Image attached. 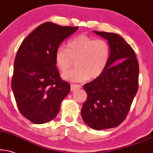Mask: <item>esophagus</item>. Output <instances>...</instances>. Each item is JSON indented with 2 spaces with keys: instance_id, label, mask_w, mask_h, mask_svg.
<instances>
[{
  "instance_id": "obj_1",
  "label": "esophagus",
  "mask_w": 153,
  "mask_h": 153,
  "mask_svg": "<svg viewBox=\"0 0 153 153\" xmlns=\"http://www.w3.org/2000/svg\"><path fill=\"white\" fill-rule=\"evenodd\" d=\"M80 88H81V86L79 85H75V84H71V91H74L75 90H78V89H80Z\"/></svg>"
}]
</instances>
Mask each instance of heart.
<instances>
[{"label":"heart","mask_w":153,"mask_h":153,"mask_svg":"<svg viewBox=\"0 0 153 153\" xmlns=\"http://www.w3.org/2000/svg\"><path fill=\"white\" fill-rule=\"evenodd\" d=\"M110 47L103 39H94L86 34H80L69 40L67 48L61 46L56 49L55 61L58 68L65 72L75 63L74 69L65 73L63 78L71 82H85L95 79L107 68Z\"/></svg>","instance_id":"obj_1"}]
</instances>
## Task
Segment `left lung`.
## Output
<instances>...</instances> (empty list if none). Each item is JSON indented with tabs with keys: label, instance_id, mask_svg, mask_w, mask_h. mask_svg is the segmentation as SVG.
Masks as SVG:
<instances>
[{
	"label": "left lung",
	"instance_id": "8db88e82",
	"mask_svg": "<svg viewBox=\"0 0 153 153\" xmlns=\"http://www.w3.org/2000/svg\"><path fill=\"white\" fill-rule=\"evenodd\" d=\"M94 32L109 42L110 56L103 73L83 87L88 97L81 115L90 128L104 130L118 126L126 118L138 89L139 65L134 50L123 37Z\"/></svg>",
	"mask_w": 153,
	"mask_h": 153
}]
</instances>
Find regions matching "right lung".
<instances>
[{
	"instance_id": "1",
	"label": "right lung",
	"mask_w": 153,
	"mask_h": 153,
	"mask_svg": "<svg viewBox=\"0 0 153 153\" xmlns=\"http://www.w3.org/2000/svg\"><path fill=\"white\" fill-rule=\"evenodd\" d=\"M78 29L47 22L38 26L17 52L11 87L21 114L36 124L51 121L71 85L61 78L55 53L60 44Z\"/></svg>"
}]
</instances>
